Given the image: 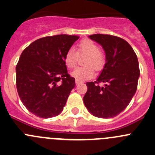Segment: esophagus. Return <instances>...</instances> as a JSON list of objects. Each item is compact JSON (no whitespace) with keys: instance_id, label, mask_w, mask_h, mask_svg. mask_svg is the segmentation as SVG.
Wrapping results in <instances>:
<instances>
[{"instance_id":"esophagus-1","label":"esophagus","mask_w":155,"mask_h":155,"mask_svg":"<svg viewBox=\"0 0 155 155\" xmlns=\"http://www.w3.org/2000/svg\"><path fill=\"white\" fill-rule=\"evenodd\" d=\"M80 83H82V82L79 80H78V79H76V85H79Z\"/></svg>"}]
</instances>
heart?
Listing matches in <instances>:
<instances>
[{
	"label": "heart",
	"mask_w": 155,
	"mask_h": 155,
	"mask_svg": "<svg viewBox=\"0 0 155 155\" xmlns=\"http://www.w3.org/2000/svg\"><path fill=\"white\" fill-rule=\"evenodd\" d=\"M79 54L87 55L84 64L85 67L77 68L71 75L78 80L91 79L94 75V69L100 70L105 64V54L99 49L97 45L89 39H84L78 45V51L74 48H69L64 54V62L69 68H73L77 64Z\"/></svg>",
	"instance_id": "1"
}]
</instances>
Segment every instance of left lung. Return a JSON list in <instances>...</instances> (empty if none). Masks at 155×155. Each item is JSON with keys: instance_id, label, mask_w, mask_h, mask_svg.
Wrapping results in <instances>:
<instances>
[{"instance_id": "obj_1", "label": "left lung", "mask_w": 155, "mask_h": 155, "mask_svg": "<svg viewBox=\"0 0 155 155\" xmlns=\"http://www.w3.org/2000/svg\"><path fill=\"white\" fill-rule=\"evenodd\" d=\"M89 38L102 46L106 64L97 81L86 83L84 104L94 116L113 118L127 107L137 91L140 74L137 56L121 37L97 34ZM100 82L105 83L104 86L100 87Z\"/></svg>"}]
</instances>
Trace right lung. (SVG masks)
I'll list each match as a JSON object with an SVG mask.
<instances>
[{
	"instance_id": "obj_1",
	"label": "right lung",
	"mask_w": 155,
	"mask_h": 155,
	"mask_svg": "<svg viewBox=\"0 0 155 155\" xmlns=\"http://www.w3.org/2000/svg\"><path fill=\"white\" fill-rule=\"evenodd\" d=\"M78 39L67 34L45 37L21 54L15 68L17 91L25 107L37 117L51 118L63 110L76 85L68 73L64 54Z\"/></svg>"
}]
</instances>
